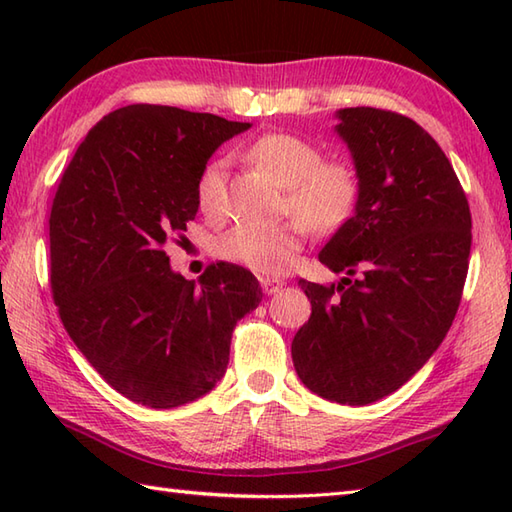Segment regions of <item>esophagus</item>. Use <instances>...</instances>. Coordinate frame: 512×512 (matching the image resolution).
I'll return each instance as SVG.
<instances>
[{"label": "esophagus", "mask_w": 512, "mask_h": 512, "mask_svg": "<svg viewBox=\"0 0 512 512\" xmlns=\"http://www.w3.org/2000/svg\"><path fill=\"white\" fill-rule=\"evenodd\" d=\"M259 284H262V290L266 292V295H277L281 286H284V281L275 279V277H262L259 279Z\"/></svg>", "instance_id": "34e87169"}]
</instances>
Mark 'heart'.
Here are the masks:
<instances>
[{"mask_svg":"<svg viewBox=\"0 0 512 512\" xmlns=\"http://www.w3.org/2000/svg\"><path fill=\"white\" fill-rule=\"evenodd\" d=\"M246 154L284 184V211L292 217L279 224H235L217 239V255L259 275H284L297 262L306 228L328 235L350 222L361 198V178L347 160L323 158L312 140L290 132L257 136ZM195 200L213 220L226 213L224 158H211L200 169Z\"/></svg>","mask_w":512,"mask_h":512,"instance_id":"obj_1","label":"heart"}]
</instances>
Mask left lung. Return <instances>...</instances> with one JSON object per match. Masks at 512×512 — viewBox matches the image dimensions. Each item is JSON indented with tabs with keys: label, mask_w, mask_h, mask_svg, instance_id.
<instances>
[{
	"label": "left lung",
	"mask_w": 512,
	"mask_h": 512,
	"mask_svg": "<svg viewBox=\"0 0 512 512\" xmlns=\"http://www.w3.org/2000/svg\"><path fill=\"white\" fill-rule=\"evenodd\" d=\"M339 118L361 198L319 259L347 277L339 286L299 281L312 314L292 341V363L314 394L369 405L405 385L447 336L469 273L471 209L449 158L416 121L378 107H345Z\"/></svg>",
	"instance_id": "left-lung-1"
}]
</instances>
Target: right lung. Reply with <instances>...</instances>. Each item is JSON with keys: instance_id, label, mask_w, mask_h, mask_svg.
<instances>
[{"instance_id": "obj_1", "label": "right lung", "mask_w": 512, "mask_h": 512, "mask_svg": "<svg viewBox=\"0 0 512 512\" xmlns=\"http://www.w3.org/2000/svg\"><path fill=\"white\" fill-rule=\"evenodd\" d=\"M248 123L136 103L103 116L65 167L50 211V288L63 328L107 385L171 409L226 372L233 330L262 301L250 270L169 268L195 220V180Z\"/></svg>"}]
</instances>
